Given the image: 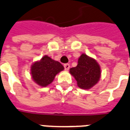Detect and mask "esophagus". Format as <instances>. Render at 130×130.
<instances>
[{"instance_id":"obj_1","label":"esophagus","mask_w":130,"mask_h":130,"mask_svg":"<svg viewBox=\"0 0 130 130\" xmlns=\"http://www.w3.org/2000/svg\"><path fill=\"white\" fill-rule=\"evenodd\" d=\"M70 67V65L68 63H66V64H64V68H65V70H68Z\"/></svg>"}]
</instances>
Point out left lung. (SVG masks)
Segmentation results:
<instances>
[{
	"label": "left lung",
	"instance_id": "left-lung-1",
	"mask_svg": "<svg viewBox=\"0 0 130 130\" xmlns=\"http://www.w3.org/2000/svg\"><path fill=\"white\" fill-rule=\"evenodd\" d=\"M70 74L81 89H89L96 85L100 78V65L93 58L83 54L78 59V65L70 69Z\"/></svg>",
	"mask_w": 130,
	"mask_h": 130
}]
</instances>
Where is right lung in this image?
<instances>
[{"label":"right lung","mask_w":130,"mask_h":130,"mask_svg":"<svg viewBox=\"0 0 130 130\" xmlns=\"http://www.w3.org/2000/svg\"><path fill=\"white\" fill-rule=\"evenodd\" d=\"M64 69V67L58 61L44 56L41 60L33 63L31 74L34 82L41 87H46L54 80L56 74Z\"/></svg>","instance_id":"obj_1"}]
</instances>
